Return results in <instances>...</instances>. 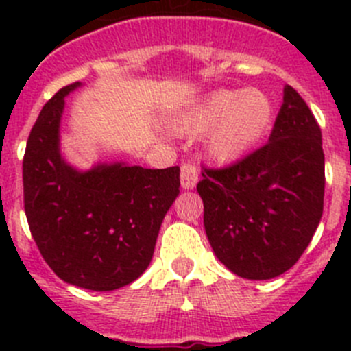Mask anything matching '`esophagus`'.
Instances as JSON below:
<instances>
[{
	"label": "esophagus",
	"mask_w": 351,
	"mask_h": 351,
	"mask_svg": "<svg viewBox=\"0 0 351 351\" xmlns=\"http://www.w3.org/2000/svg\"><path fill=\"white\" fill-rule=\"evenodd\" d=\"M198 182V169L191 163H182L181 167V186L182 190H193Z\"/></svg>",
	"instance_id": "esophagus-1"
}]
</instances>
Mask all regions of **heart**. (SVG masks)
I'll return each mask as SVG.
<instances>
[{"label": "heart", "instance_id": "1", "mask_svg": "<svg viewBox=\"0 0 351 351\" xmlns=\"http://www.w3.org/2000/svg\"><path fill=\"white\" fill-rule=\"evenodd\" d=\"M274 104L258 88L214 91L188 108L173 130L186 137L206 133V151L221 165L243 160L258 147L274 125Z\"/></svg>", "mask_w": 351, "mask_h": 351}]
</instances>
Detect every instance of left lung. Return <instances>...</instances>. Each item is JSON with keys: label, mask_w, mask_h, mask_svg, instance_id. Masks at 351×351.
Returning a JSON list of instances; mask_svg holds the SVG:
<instances>
[{"label": "left lung", "mask_w": 351, "mask_h": 351, "mask_svg": "<svg viewBox=\"0 0 351 351\" xmlns=\"http://www.w3.org/2000/svg\"><path fill=\"white\" fill-rule=\"evenodd\" d=\"M197 184L214 255L246 280H272L300 258L324 213L322 132L285 86L269 142L235 165L204 170Z\"/></svg>", "instance_id": "obj_1"}]
</instances>
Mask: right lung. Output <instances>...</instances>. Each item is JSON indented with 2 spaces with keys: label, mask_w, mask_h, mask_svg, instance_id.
I'll return each mask as SVG.
<instances>
[{
  "label": "right lung",
  "mask_w": 351,
  "mask_h": 351,
  "mask_svg": "<svg viewBox=\"0 0 351 351\" xmlns=\"http://www.w3.org/2000/svg\"><path fill=\"white\" fill-rule=\"evenodd\" d=\"M80 86L56 93L31 130L23 161L24 209L43 260L61 280L110 291L149 267L161 223L179 195V167L100 161L82 170L68 163L61 117L64 98Z\"/></svg>",
  "instance_id": "1"
}]
</instances>
